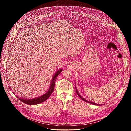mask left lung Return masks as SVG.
<instances>
[{"label":"left lung","mask_w":131,"mask_h":131,"mask_svg":"<svg viewBox=\"0 0 131 131\" xmlns=\"http://www.w3.org/2000/svg\"><path fill=\"white\" fill-rule=\"evenodd\" d=\"M75 89H76V93L78 95V96L80 97V98H81V99L83 100V101H85V102H87V103H90V104H92V105H98V106L99 105V106H100V105H98V104H95V103H94L93 102H90V101H88L87 100L84 99L83 98H82L81 96L80 95V94L79 93V92H78V90H77V89L76 88H75Z\"/></svg>","instance_id":"obj_1"}]
</instances>
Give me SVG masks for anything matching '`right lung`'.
<instances>
[{
  "instance_id": "1",
  "label": "right lung",
  "mask_w": 131,
  "mask_h": 131,
  "mask_svg": "<svg viewBox=\"0 0 131 131\" xmlns=\"http://www.w3.org/2000/svg\"><path fill=\"white\" fill-rule=\"evenodd\" d=\"M61 71H62V69H60V70H58L56 72V74L52 78V81L51 82L49 89L48 90V91H47V93L44 94V95H43L42 96L37 97V98H34V99H28V100L23 99L20 97L19 98L18 96H17V97L19 98V100H20V101H21L22 102L25 103L27 105H37V104L43 102L45 101L48 99L49 98L51 94L52 93V92L53 91V89H54V85H55V82L56 81L57 77L59 75V74L61 72ZM9 88H10V89L11 90V87H9Z\"/></svg>"
}]
</instances>
